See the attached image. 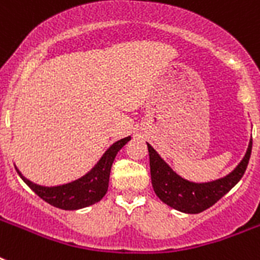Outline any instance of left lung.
I'll return each instance as SVG.
<instances>
[{
	"label": "left lung",
	"mask_w": 260,
	"mask_h": 260,
	"mask_svg": "<svg viewBox=\"0 0 260 260\" xmlns=\"http://www.w3.org/2000/svg\"><path fill=\"white\" fill-rule=\"evenodd\" d=\"M147 146L150 154L151 181L155 194L174 209L185 213H200L214 205L240 181L250 160L252 140L250 142L246 156L235 171L228 177L209 183H193L181 178L163 162V159L150 144Z\"/></svg>",
	"instance_id": "1"
}]
</instances>
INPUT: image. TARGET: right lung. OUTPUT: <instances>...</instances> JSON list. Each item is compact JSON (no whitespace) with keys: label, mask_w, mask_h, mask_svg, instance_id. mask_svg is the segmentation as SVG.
Instances as JSON below:
<instances>
[{"label":"right lung","mask_w":260,"mask_h":260,"mask_svg":"<svg viewBox=\"0 0 260 260\" xmlns=\"http://www.w3.org/2000/svg\"><path fill=\"white\" fill-rule=\"evenodd\" d=\"M129 140L131 138H124L114 143L113 146L104 154L101 160L97 163V166L94 167L93 170L78 181L71 182L67 185L55 186V187L39 186L22 177L18 170L17 173L20 174L22 181L25 182L39 197L43 198L50 205L64 210L86 208V206L93 205V204L100 201L106 194L108 186H109L110 169H112L114 158H116L118 151L121 150Z\"/></svg>","instance_id":"right-lung-1"}]
</instances>
